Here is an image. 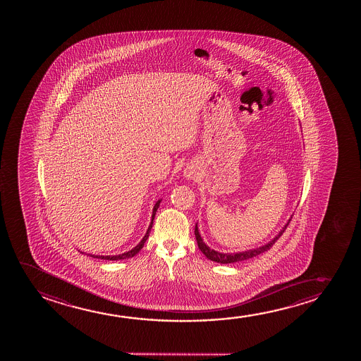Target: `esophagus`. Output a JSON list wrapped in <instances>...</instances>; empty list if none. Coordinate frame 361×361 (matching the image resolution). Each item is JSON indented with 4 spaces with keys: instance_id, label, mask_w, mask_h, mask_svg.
Listing matches in <instances>:
<instances>
[{
    "instance_id": "1",
    "label": "esophagus",
    "mask_w": 361,
    "mask_h": 361,
    "mask_svg": "<svg viewBox=\"0 0 361 361\" xmlns=\"http://www.w3.org/2000/svg\"><path fill=\"white\" fill-rule=\"evenodd\" d=\"M186 176H188V178H192V173H186Z\"/></svg>"
}]
</instances>
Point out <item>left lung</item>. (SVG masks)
Masks as SVG:
<instances>
[{"label": "left lung", "mask_w": 361, "mask_h": 361, "mask_svg": "<svg viewBox=\"0 0 361 361\" xmlns=\"http://www.w3.org/2000/svg\"><path fill=\"white\" fill-rule=\"evenodd\" d=\"M291 218L288 219L286 226L282 228L281 231L279 232V234H277L276 237L274 238L272 240H270V242L265 244V245H262V247H255V249L247 250V252H227V254H224V252L213 250V249L207 247V245L204 244V242H203L201 234L198 232L197 224H196V227H195V235H196V240H197V245L198 247H200V250L204 254V257H207V259L212 260V262H219V264H233V262H243V260L252 259V257H257V255L262 254V252H267V250L275 244L277 239L281 237L282 233L285 232V229H286L288 223L291 221Z\"/></svg>", "instance_id": "left-lung-1"}]
</instances>
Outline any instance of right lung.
I'll return each mask as SVG.
<instances>
[{"mask_svg": "<svg viewBox=\"0 0 361 361\" xmlns=\"http://www.w3.org/2000/svg\"><path fill=\"white\" fill-rule=\"evenodd\" d=\"M161 202V200H159L158 202L155 203V206L153 208V214H152V222L149 224L148 231L145 233V235H144L143 239L139 242L138 245L137 247H134L132 250H129V252H123V254H119V255H90V257H97V259H104V260H122V259H128V257H132L135 255V254H138L140 252V249L144 247V243L147 242V239L149 237V233H150V229L153 227V219L155 217V213L158 211L159 204Z\"/></svg>", "mask_w": 361, "mask_h": 361, "instance_id": "add662e5", "label": "right lung"}]
</instances>
